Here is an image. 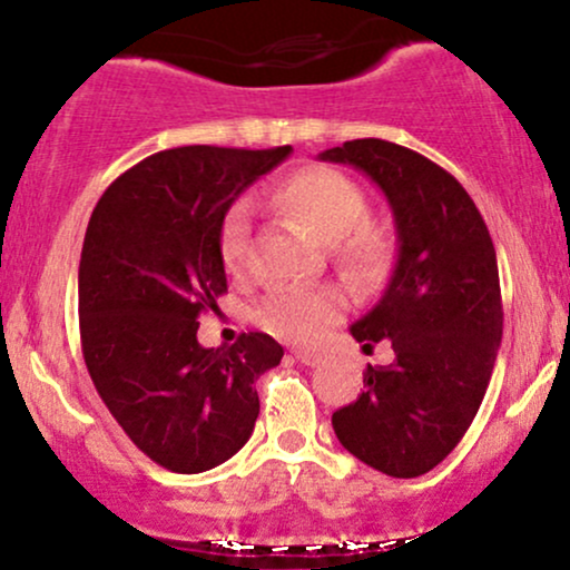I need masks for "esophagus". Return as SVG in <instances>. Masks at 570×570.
<instances>
[{"mask_svg": "<svg viewBox=\"0 0 570 570\" xmlns=\"http://www.w3.org/2000/svg\"><path fill=\"white\" fill-rule=\"evenodd\" d=\"M294 358H297L299 364H305V367H318V364L324 362V353L322 351H307V348H297L292 351Z\"/></svg>", "mask_w": 570, "mask_h": 570, "instance_id": "obj_1", "label": "esophagus"}]
</instances>
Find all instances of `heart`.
<instances>
[{"label":"heart","mask_w":570,"mask_h":570,"mask_svg":"<svg viewBox=\"0 0 570 570\" xmlns=\"http://www.w3.org/2000/svg\"><path fill=\"white\" fill-rule=\"evenodd\" d=\"M271 206L330 246L332 259L362 289L381 286L391 271L394 240L381 222H372L362 185L330 166H305L281 179ZM219 259L230 276L252 265V219L246 203H235L219 225ZM345 313L337 289H278L259 307V322L289 340H316Z\"/></svg>","instance_id":"obj_1"}]
</instances>
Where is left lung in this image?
I'll list each match as a JSON object with an SVG mask.
<instances>
[{
  "label": "left lung",
  "instance_id": "1",
  "mask_svg": "<svg viewBox=\"0 0 570 570\" xmlns=\"http://www.w3.org/2000/svg\"><path fill=\"white\" fill-rule=\"evenodd\" d=\"M318 158L348 163L383 189L399 240L381 303L351 326L364 351L391 343L394 362L367 364V391L332 426L367 466L421 476L463 440L493 375L503 332L493 238L461 181L407 147L353 139Z\"/></svg>",
  "mask_w": 570,
  "mask_h": 570
}]
</instances>
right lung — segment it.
<instances>
[{"mask_svg": "<svg viewBox=\"0 0 570 570\" xmlns=\"http://www.w3.org/2000/svg\"><path fill=\"white\" fill-rule=\"evenodd\" d=\"M292 147L193 144L120 174L90 214L80 257V340L98 396L163 469L198 474L244 448L259 415L254 381L284 348L265 332L203 348L200 313L227 292L219 225Z\"/></svg>", "mask_w": 570, "mask_h": 570, "instance_id": "obj_1", "label": "right lung"}]
</instances>
